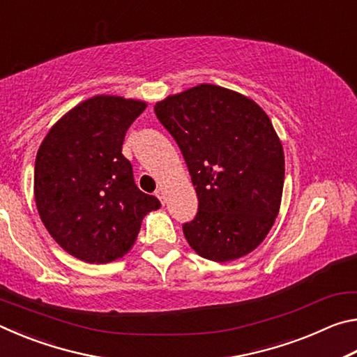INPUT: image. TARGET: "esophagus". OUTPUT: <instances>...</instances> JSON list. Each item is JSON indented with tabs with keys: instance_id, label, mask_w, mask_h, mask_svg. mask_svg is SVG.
<instances>
[{
	"instance_id": "34e87169",
	"label": "esophagus",
	"mask_w": 357,
	"mask_h": 357,
	"mask_svg": "<svg viewBox=\"0 0 357 357\" xmlns=\"http://www.w3.org/2000/svg\"><path fill=\"white\" fill-rule=\"evenodd\" d=\"M155 197L159 198L162 204H165V203H167V192H165L164 187H159V189L155 190Z\"/></svg>"
}]
</instances>
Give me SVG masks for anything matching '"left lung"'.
I'll use <instances>...</instances> for the list:
<instances>
[{
	"mask_svg": "<svg viewBox=\"0 0 357 357\" xmlns=\"http://www.w3.org/2000/svg\"><path fill=\"white\" fill-rule=\"evenodd\" d=\"M178 143L198 197L187 243L211 261H231L263 243L279 214L285 155L257 102L203 83L154 107Z\"/></svg>",
	"mask_w": 357,
	"mask_h": 357,
	"instance_id": "left-lung-1",
	"label": "left lung"
}]
</instances>
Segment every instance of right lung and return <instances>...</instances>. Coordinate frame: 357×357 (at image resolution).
I'll list each match as a JSON object with an SVG mask.
<instances>
[{
  "label": "right lung",
  "mask_w": 357,
  "mask_h": 357,
  "mask_svg": "<svg viewBox=\"0 0 357 357\" xmlns=\"http://www.w3.org/2000/svg\"><path fill=\"white\" fill-rule=\"evenodd\" d=\"M146 102L94 96L48 130L34 165V198L52 238L82 261L110 263L128 253L155 197L135 185L123 142Z\"/></svg>",
  "instance_id": "obj_1"
}]
</instances>
